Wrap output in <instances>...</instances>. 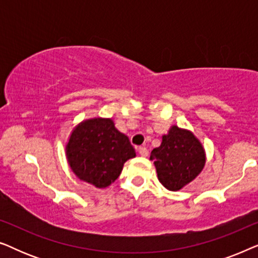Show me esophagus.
<instances>
[{"mask_svg":"<svg viewBox=\"0 0 258 258\" xmlns=\"http://www.w3.org/2000/svg\"><path fill=\"white\" fill-rule=\"evenodd\" d=\"M139 153H140L141 156L146 157V156H148V154H149V150H148L147 147H140L139 148Z\"/></svg>","mask_w":258,"mask_h":258,"instance_id":"1","label":"esophagus"}]
</instances>
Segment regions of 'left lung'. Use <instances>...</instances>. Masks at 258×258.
I'll return each mask as SVG.
<instances>
[{
  "label": "left lung",
  "instance_id": "left-lung-1",
  "mask_svg": "<svg viewBox=\"0 0 258 258\" xmlns=\"http://www.w3.org/2000/svg\"><path fill=\"white\" fill-rule=\"evenodd\" d=\"M158 181L163 186L176 191L191 182L202 171L206 154L200 141L188 130L171 126L162 143L151 151Z\"/></svg>",
  "mask_w": 258,
  "mask_h": 258
}]
</instances>
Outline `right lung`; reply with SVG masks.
I'll list each match as a JSON object with an SVG mask.
<instances>
[{"instance_id":"obj_1","label":"right lung","mask_w":258,"mask_h":258,"mask_svg":"<svg viewBox=\"0 0 258 258\" xmlns=\"http://www.w3.org/2000/svg\"><path fill=\"white\" fill-rule=\"evenodd\" d=\"M67 158L77 177L105 188L121 174L126 160L136 156L124 134L111 119L94 118L77 125L67 144Z\"/></svg>"}]
</instances>
